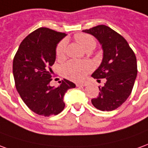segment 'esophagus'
<instances>
[{"label": "esophagus", "instance_id": "1", "mask_svg": "<svg viewBox=\"0 0 148 148\" xmlns=\"http://www.w3.org/2000/svg\"><path fill=\"white\" fill-rule=\"evenodd\" d=\"M88 85V83L86 82H79L76 84V86L77 87H85V86Z\"/></svg>", "mask_w": 148, "mask_h": 148}]
</instances>
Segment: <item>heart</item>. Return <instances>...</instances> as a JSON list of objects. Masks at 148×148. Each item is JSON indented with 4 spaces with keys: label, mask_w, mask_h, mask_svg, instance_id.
<instances>
[{
    "label": "heart",
    "mask_w": 148,
    "mask_h": 148,
    "mask_svg": "<svg viewBox=\"0 0 148 148\" xmlns=\"http://www.w3.org/2000/svg\"><path fill=\"white\" fill-rule=\"evenodd\" d=\"M75 40L79 43L85 51L93 50L96 47V40L92 36L85 33H78L75 35ZM66 49V40H64L59 43L56 47V53L58 58L64 56ZM92 69V65L88 61L70 60L63 67L64 75L72 80L78 81L83 79L85 76Z\"/></svg>",
    "instance_id": "obj_1"
}]
</instances>
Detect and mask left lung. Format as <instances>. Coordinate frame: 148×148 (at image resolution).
<instances>
[{
	"label": "left lung",
	"instance_id": "obj_1",
	"mask_svg": "<svg viewBox=\"0 0 148 148\" xmlns=\"http://www.w3.org/2000/svg\"><path fill=\"white\" fill-rule=\"evenodd\" d=\"M83 32L96 37L102 46V62L92 74L99 82V92L92 103L97 109L110 112L116 109L127 100L132 92L137 76L136 57L128 43L113 29L106 25H98Z\"/></svg>",
	"mask_w": 148,
	"mask_h": 148
}]
</instances>
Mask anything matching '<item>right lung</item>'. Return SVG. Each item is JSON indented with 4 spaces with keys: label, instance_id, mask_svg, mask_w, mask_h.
<instances>
[{
    "label": "right lung",
    "instance_id": "1",
    "mask_svg": "<svg viewBox=\"0 0 148 148\" xmlns=\"http://www.w3.org/2000/svg\"><path fill=\"white\" fill-rule=\"evenodd\" d=\"M65 33L40 28L23 40L16 53L12 72L22 100L30 110L40 116L58 115L65 103L64 96L74 83L64 79L55 88L50 86L51 66L55 63L56 50Z\"/></svg>",
    "mask_w": 148,
    "mask_h": 148
}]
</instances>
